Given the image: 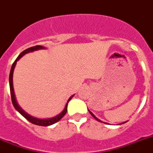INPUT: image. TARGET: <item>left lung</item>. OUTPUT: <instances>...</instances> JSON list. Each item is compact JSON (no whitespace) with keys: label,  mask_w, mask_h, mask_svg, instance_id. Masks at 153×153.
Returning <instances> with one entry per match:
<instances>
[{"label":"left lung","mask_w":153,"mask_h":153,"mask_svg":"<svg viewBox=\"0 0 153 153\" xmlns=\"http://www.w3.org/2000/svg\"><path fill=\"white\" fill-rule=\"evenodd\" d=\"M88 112L90 113V114H91V115H92V117H94V118H95V119H96V120H98L99 122H101V123H103V124H108V123L103 122V121H102V120H100V119H98V118L96 117V116H95L94 114H92V112H91V111H90V110H88ZM126 122H127V121H125V122H123V123H121V124H124V123H126Z\"/></svg>","instance_id":"8db88e82"}]
</instances>
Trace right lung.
Segmentation results:
<instances>
[{"mask_svg":"<svg viewBox=\"0 0 153 153\" xmlns=\"http://www.w3.org/2000/svg\"><path fill=\"white\" fill-rule=\"evenodd\" d=\"M43 49H46V47H42V46H36V47H30V48H28L26 50H25L24 51L19 54V57L16 58V60L15 61V62L13 63V65L11 66V71H10V74H9V85H10V92H11V101H12V104H13L14 107L15 108V110H17L19 114H21L24 117L28 120L29 122L33 123L34 124H36V125H39V126H50V125H52V124L57 123V121L61 120L63 117L65 116V114L67 113V107H68V103L69 101L71 100L74 95L71 96L70 98L66 102V105L65 106V109L63 110V111L61 113L57 115V116L53 117L51 118H37L35 117H33L29 115V114H27L25 110L22 109V107L18 104V102L16 100V98H15V91H14V87H13V73L14 70H15V65L17 64V61L20 60L22 57H23L24 55L28 53L33 52L35 51H39V50H43Z\"/></svg>","mask_w":153,"mask_h":153,"instance_id":"1","label":"right lung"}]
</instances>
